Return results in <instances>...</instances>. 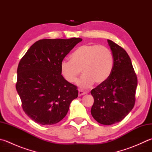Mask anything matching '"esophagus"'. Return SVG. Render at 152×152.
<instances>
[{
    "label": "esophagus",
    "mask_w": 152,
    "mask_h": 152,
    "mask_svg": "<svg viewBox=\"0 0 152 152\" xmlns=\"http://www.w3.org/2000/svg\"><path fill=\"white\" fill-rule=\"evenodd\" d=\"M78 93H79V96H81L82 95H84V94H86L85 92H84L83 91H81V90H79L78 91Z\"/></svg>",
    "instance_id": "34e87169"
}]
</instances>
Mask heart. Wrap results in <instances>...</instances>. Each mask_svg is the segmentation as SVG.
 <instances>
[{
	"instance_id": "obj_1",
	"label": "heart",
	"mask_w": 152,
	"mask_h": 152,
	"mask_svg": "<svg viewBox=\"0 0 152 152\" xmlns=\"http://www.w3.org/2000/svg\"><path fill=\"white\" fill-rule=\"evenodd\" d=\"M71 61H63L60 70L69 83H75L83 73L77 84L81 88H89L94 83L101 85L109 78L114 66V58L110 50L102 45H83L70 56Z\"/></svg>"
}]
</instances>
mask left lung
Instances as JSON below:
<instances>
[{
	"mask_svg": "<svg viewBox=\"0 0 152 152\" xmlns=\"http://www.w3.org/2000/svg\"><path fill=\"white\" fill-rule=\"evenodd\" d=\"M107 42L114 66L109 78L91 90L94 103L91 113L100 124L112 125L122 121L134 108L138 79L126 51L110 39Z\"/></svg>",
	"mask_w": 152,
	"mask_h": 152,
	"instance_id": "8db88e82",
	"label": "left lung"
}]
</instances>
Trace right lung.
<instances>
[{
  "label": "right lung",
  "mask_w": 152,
  "mask_h": 152,
  "mask_svg": "<svg viewBox=\"0 0 152 152\" xmlns=\"http://www.w3.org/2000/svg\"><path fill=\"white\" fill-rule=\"evenodd\" d=\"M82 39H44L28 49L19 62L16 91L24 113L36 123L51 125L66 116L78 96L75 85L61 75L60 64Z\"/></svg>",
  "instance_id": "right-lung-1"
}]
</instances>
